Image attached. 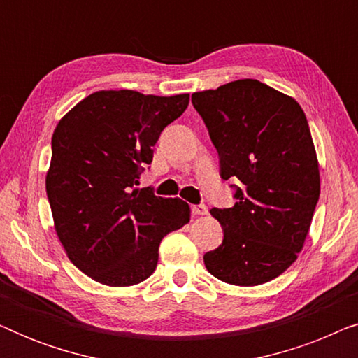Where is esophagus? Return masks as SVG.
I'll use <instances>...</instances> for the list:
<instances>
[{
  "label": "esophagus",
  "instance_id": "obj_1",
  "mask_svg": "<svg viewBox=\"0 0 358 358\" xmlns=\"http://www.w3.org/2000/svg\"><path fill=\"white\" fill-rule=\"evenodd\" d=\"M190 210H192V213H194V215H207V213H208L207 205H203V203L192 205V207H190Z\"/></svg>",
  "mask_w": 358,
  "mask_h": 358
}]
</instances>
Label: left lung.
I'll return each mask as SVG.
<instances>
[{"label": "left lung", "instance_id": "1", "mask_svg": "<svg viewBox=\"0 0 358 358\" xmlns=\"http://www.w3.org/2000/svg\"><path fill=\"white\" fill-rule=\"evenodd\" d=\"M236 203L210 213L223 241L203 256L218 280L261 285L296 261L320 199V169L300 104L257 80L194 92Z\"/></svg>", "mask_w": 358, "mask_h": 358}]
</instances>
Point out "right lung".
Masks as SVG:
<instances>
[{
  "mask_svg": "<svg viewBox=\"0 0 358 358\" xmlns=\"http://www.w3.org/2000/svg\"><path fill=\"white\" fill-rule=\"evenodd\" d=\"M189 106V94L97 91L58 122L47 197L70 261L109 287L143 282L161 239L190 220L189 205L136 189L161 131Z\"/></svg>",
  "mask_w": 358,
  "mask_h": 358,
  "instance_id": "obj_1",
  "label": "right lung"
}]
</instances>
